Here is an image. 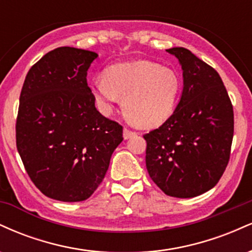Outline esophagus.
Returning a JSON list of instances; mask_svg holds the SVG:
<instances>
[{"instance_id":"obj_1","label":"esophagus","mask_w":252,"mask_h":252,"mask_svg":"<svg viewBox=\"0 0 252 252\" xmlns=\"http://www.w3.org/2000/svg\"><path fill=\"white\" fill-rule=\"evenodd\" d=\"M135 135H136L135 131H132V130H130L128 128H124V130H123V137L126 138V140H128V138L132 137V136H135Z\"/></svg>"}]
</instances>
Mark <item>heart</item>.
Returning <instances> with one entry per match:
<instances>
[{"label": "heart", "instance_id": "obj_1", "mask_svg": "<svg viewBox=\"0 0 252 252\" xmlns=\"http://www.w3.org/2000/svg\"><path fill=\"white\" fill-rule=\"evenodd\" d=\"M99 108L108 112L123 99L126 116L140 128H156L172 116L181 94L178 72L149 60L115 63L92 83Z\"/></svg>", "mask_w": 252, "mask_h": 252}]
</instances>
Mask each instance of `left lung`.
<instances>
[{
    "instance_id": "1",
    "label": "left lung",
    "mask_w": 252,
    "mask_h": 252,
    "mask_svg": "<svg viewBox=\"0 0 252 252\" xmlns=\"http://www.w3.org/2000/svg\"><path fill=\"white\" fill-rule=\"evenodd\" d=\"M184 71L174 114L143 137L146 166L164 194L193 198L218 184L230 160L233 106L220 76L184 47L167 50Z\"/></svg>"
}]
</instances>
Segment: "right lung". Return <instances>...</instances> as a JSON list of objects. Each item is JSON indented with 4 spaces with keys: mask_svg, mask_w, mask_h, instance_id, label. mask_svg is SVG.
Segmentation results:
<instances>
[{
    "mask_svg": "<svg viewBox=\"0 0 252 252\" xmlns=\"http://www.w3.org/2000/svg\"><path fill=\"white\" fill-rule=\"evenodd\" d=\"M94 52L59 47L26 76L16 117V147L40 192L59 201H83L103 181L123 141V126L104 117L86 76Z\"/></svg>",
    "mask_w": 252,
    "mask_h": 252,
    "instance_id": "obj_1",
    "label": "right lung"
}]
</instances>
